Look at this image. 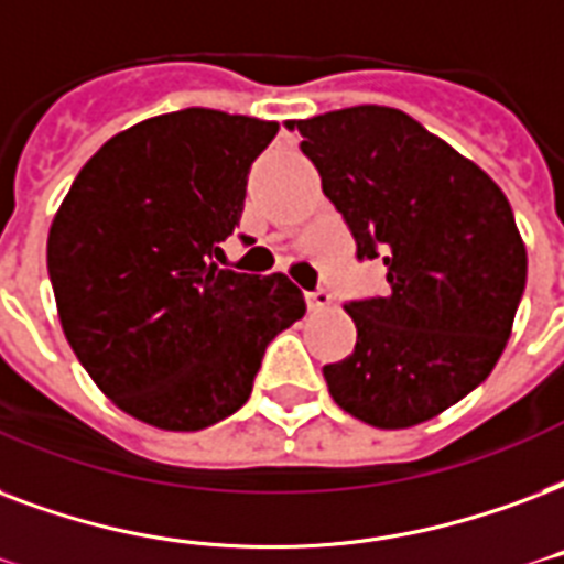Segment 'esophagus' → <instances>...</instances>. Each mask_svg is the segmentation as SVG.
I'll list each match as a JSON object with an SVG mask.
<instances>
[{"instance_id":"34e87169","label":"esophagus","mask_w":564,"mask_h":564,"mask_svg":"<svg viewBox=\"0 0 564 564\" xmlns=\"http://www.w3.org/2000/svg\"><path fill=\"white\" fill-rule=\"evenodd\" d=\"M307 307L311 311H325V307H330V292L328 290H313L307 292Z\"/></svg>"}]
</instances>
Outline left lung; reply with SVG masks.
I'll list each match as a JSON object with an SVG mask.
<instances>
[{
	"mask_svg": "<svg viewBox=\"0 0 564 564\" xmlns=\"http://www.w3.org/2000/svg\"><path fill=\"white\" fill-rule=\"evenodd\" d=\"M301 153L390 292L349 301V358L322 369L334 402L376 429L425 423L491 376L527 286L502 188L411 115L351 106L307 120Z\"/></svg>",
	"mask_w": 564,
	"mask_h": 564,
	"instance_id": "obj_1",
	"label": "left lung"
}]
</instances>
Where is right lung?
Returning a JSON list of instances; mask_svg holds the SVG:
<instances>
[{
	"label": "right lung",
	"instance_id": "right-lung-1",
	"mask_svg": "<svg viewBox=\"0 0 564 564\" xmlns=\"http://www.w3.org/2000/svg\"><path fill=\"white\" fill-rule=\"evenodd\" d=\"M274 120L183 109L94 153L46 239L64 337L129 416L197 432L248 402L265 346L307 311L286 274L218 269Z\"/></svg>",
	"mask_w": 564,
	"mask_h": 564
}]
</instances>
